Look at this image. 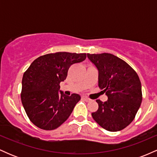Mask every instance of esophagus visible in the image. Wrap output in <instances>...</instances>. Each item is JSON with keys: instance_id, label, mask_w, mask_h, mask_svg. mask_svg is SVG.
I'll return each instance as SVG.
<instances>
[{"instance_id": "obj_1", "label": "esophagus", "mask_w": 157, "mask_h": 157, "mask_svg": "<svg viewBox=\"0 0 157 157\" xmlns=\"http://www.w3.org/2000/svg\"><path fill=\"white\" fill-rule=\"evenodd\" d=\"M82 99L83 100H85V101L86 102H89V101H91V100H90L89 98H88L87 97H85V96H82Z\"/></svg>"}]
</instances>
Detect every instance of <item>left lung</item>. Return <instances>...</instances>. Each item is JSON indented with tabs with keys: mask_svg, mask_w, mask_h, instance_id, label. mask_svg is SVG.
Returning a JSON list of instances; mask_svg holds the SVG:
<instances>
[{
	"mask_svg": "<svg viewBox=\"0 0 157 157\" xmlns=\"http://www.w3.org/2000/svg\"><path fill=\"white\" fill-rule=\"evenodd\" d=\"M99 71L98 86L108 96L97 100L98 109L91 116L109 131H121L134 120L142 100L141 82L127 63L109 53L87 54Z\"/></svg>",
	"mask_w": 157,
	"mask_h": 157,
	"instance_id": "left-lung-1",
	"label": "left lung"
}]
</instances>
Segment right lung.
Masks as SVG:
<instances>
[{"mask_svg":"<svg viewBox=\"0 0 157 157\" xmlns=\"http://www.w3.org/2000/svg\"><path fill=\"white\" fill-rule=\"evenodd\" d=\"M86 53L56 52L37 57L23 74L21 102L34 125L51 131L69 117L80 96H66L60 91V83L67 77L71 65L83 61Z\"/></svg>","mask_w":157,"mask_h":157,"instance_id":"right-lung-1","label":"right lung"}]
</instances>
